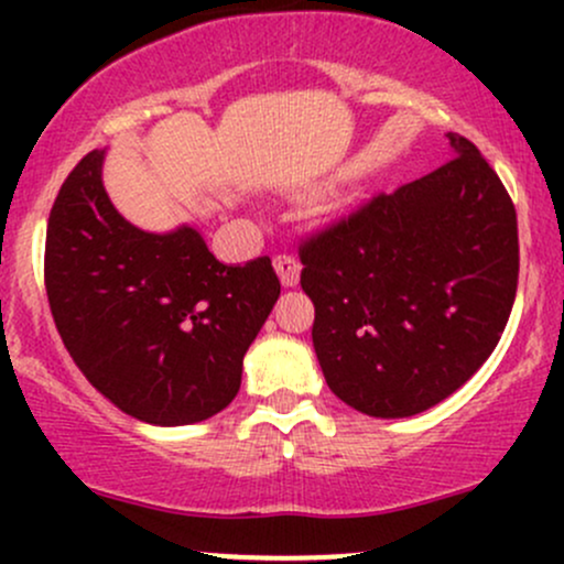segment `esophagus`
<instances>
[{
  "label": "esophagus",
  "mask_w": 564,
  "mask_h": 564,
  "mask_svg": "<svg viewBox=\"0 0 564 564\" xmlns=\"http://www.w3.org/2000/svg\"><path fill=\"white\" fill-rule=\"evenodd\" d=\"M273 264H275V273H278V278H281V283H283V286L291 289V286H296V283H300L302 264L296 262L294 257H286V254H281V257H275Z\"/></svg>",
  "instance_id": "1"
}]
</instances>
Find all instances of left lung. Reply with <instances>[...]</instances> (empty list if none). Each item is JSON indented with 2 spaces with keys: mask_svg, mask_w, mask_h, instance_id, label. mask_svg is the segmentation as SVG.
Segmentation results:
<instances>
[{
  "mask_svg": "<svg viewBox=\"0 0 564 564\" xmlns=\"http://www.w3.org/2000/svg\"><path fill=\"white\" fill-rule=\"evenodd\" d=\"M448 142V164L300 249L323 377L368 416H416L456 392L514 304V204L467 138Z\"/></svg>",
  "mask_w": 564,
  "mask_h": 564,
  "instance_id": "1",
  "label": "left lung"
}]
</instances>
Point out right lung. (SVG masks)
Segmentation results:
<instances>
[{
  "label": "right lung",
  "instance_id": "1",
  "mask_svg": "<svg viewBox=\"0 0 564 564\" xmlns=\"http://www.w3.org/2000/svg\"><path fill=\"white\" fill-rule=\"evenodd\" d=\"M106 148L87 153L47 225L50 310L61 339L102 398L138 422L183 426L238 394L243 355L281 283L270 257L219 262L193 225H132L102 185Z\"/></svg>",
  "mask_w": 564,
  "mask_h": 564
}]
</instances>
